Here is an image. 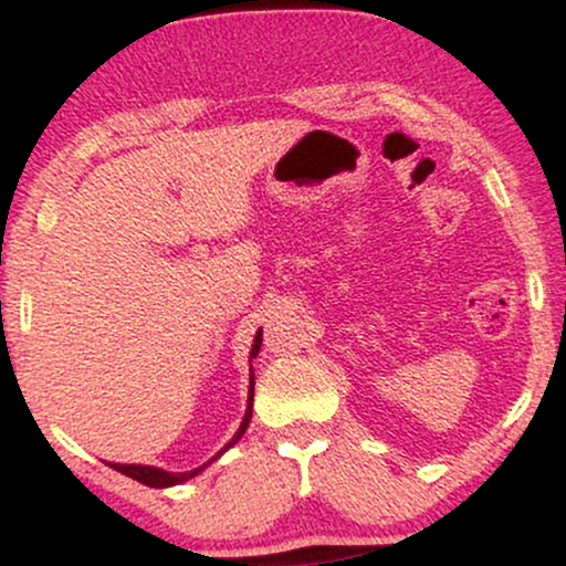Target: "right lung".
Listing matches in <instances>:
<instances>
[{"instance_id":"obj_1","label":"right lung","mask_w":566,"mask_h":566,"mask_svg":"<svg viewBox=\"0 0 566 566\" xmlns=\"http://www.w3.org/2000/svg\"><path fill=\"white\" fill-rule=\"evenodd\" d=\"M261 343H263V337H261V333H258V335H255V343H252L250 359H255L258 350H261ZM252 396H255V378H250V396H247V412H244L242 426H239V431L233 433V439H231L229 444H226L223 450H220L212 460H218L220 454H223L226 450H229V447H233L239 439L244 437L247 426H250V418H252ZM212 460H207L205 465H199V469L186 471V473H170V471L154 469V465H125V463H108V465H112L114 471H119V473H125V476L135 479V482H140V484H146V486H157V490H161V486H172V484H184V482H188V479H193V476H197V473L205 471L207 465L212 463Z\"/></svg>"}]
</instances>
